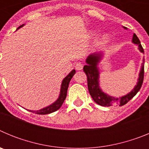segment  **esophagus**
<instances>
[{"mask_svg":"<svg viewBox=\"0 0 149 149\" xmlns=\"http://www.w3.org/2000/svg\"><path fill=\"white\" fill-rule=\"evenodd\" d=\"M83 67H84V65L81 63H80V62H78V63L75 64V68L77 70H82Z\"/></svg>","mask_w":149,"mask_h":149,"instance_id":"1","label":"esophagus"}]
</instances>
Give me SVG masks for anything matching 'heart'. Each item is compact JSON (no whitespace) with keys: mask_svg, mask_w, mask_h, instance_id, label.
<instances>
[{"mask_svg":"<svg viewBox=\"0 0 149 149\" xmlns=\"http://www.w3.org/2000/svg\"><path fill=\"white\" fill-rule=\"evenodd\" d=\"M110 39V36H109L108 34H104V35L101 36V37H100V39L98 40V42H97V43H98V45H104L107 44V43L109 42Z\"/></svg>","mask_w":149,"mask_h":149,"instance_id":"obj_1","label":"heart"}]
</instances>
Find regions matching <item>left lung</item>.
<instances>
[{
    "mask_svg": "<svg viewBox=\"0 0 149 149\" xmlns=\"http://www.w3.org/2000/svg\"><path fill=\"white\" fill-rule=\"evenodd\" d=\"M125 29H127V27H123ZM132 42L134 44H136L138 45V49L140 52L144 54V50L140 44V41L138 39L135 33L133 36ZM103 54L102 52L99 53H94L93 54H90L88 56L86 60V65L84 66V71L86 73L87 76V85L88 89H89V94L92 96L93 99L95 102L98 104L104 107H110L113 105H119V106H123L125 104H127L133 97L136 95V93L139 92L142 86V84L143 82V78H144V62L145 60L143 59V63L142 64L141 69L139 74V78L135 87L132 91L127 93L125 95H123L119 98H116L113 97L107 93H104L101 90L99 86V75L100 72L98 69V65L101 60L102 59Z\"/></svg>",
    "mask_w": 149,
    "mask_h": 149,
    "instance_id": "obj_1",
    "label": "left lung"
}]
</instances>
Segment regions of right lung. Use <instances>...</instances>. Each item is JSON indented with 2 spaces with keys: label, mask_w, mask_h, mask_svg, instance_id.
Here are the masks:
<instances>
[{
  "label": "right lung",
  "mask_w": 149,
  "mask_h": 149,
  "mask_svg": "<svg viewBox=\"0 0 149 149\" xmlns=\"http://www.w3.org/2000/svg\"><path fill=\"white\" fill-rule=\"evenodd\" d=\"M24 25V24H22V25L19 26V27L17 28V30L21 28V27H22ZM74 74H75V70L73 69V70L65 77V78L63 79V81H62L61 88H60V95H59V98H57V100H56L55 102H54L52 104L46 107L45 108L41 109V110H36H36H29V111L32 112V113H35L39 114V115H45V114L51 113H53V112H55L57 110H59V109L60 108V107H61L62 104H63V102H64V101H65V98H66L68 84H69L71 79L72 78V77H73Z\"/></svg>",
  "instance_id": "1"
}]
</instances>
